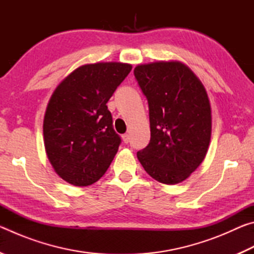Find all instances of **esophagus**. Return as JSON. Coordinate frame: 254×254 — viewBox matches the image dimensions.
I'll list each match as a JSON object with an SVG mask.
<instances>
[{
  "label": "esophagus",
  "mask_w": 254,
  "mask_h": 254,
  "mask_svg": "<svg viewBox=\"0 0 254 254\" xmlns=\"http://www.w3.org/2000/svg\"><path fill=\"white\" fill-rule=\"evenodd\" d=\"M122 139L124 143H128V141H130V134H128V133H126V134L122 135Z\"/></svg>",
  "instance_id": "34e87169"
}]
</instances>
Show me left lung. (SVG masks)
<instances>
[{
    "instance_id": "obj_1",
    "label": "left lung",
    "mask_w": 254,
    "mask_h": 254,
    "mask_svg": "<svg viewBox=\"0 0 254 254\" xmlns=\"http://www.w3.org/2000/svg\"><path fill=\"white\" fill-rule=\"evenodd\" d=\"M149 104L150 142L136 157L157 182L176 185L198 168L207 152L212 111L207 92L185 64L156 62L134 68Z\"/></svg>"
}]
</instances>
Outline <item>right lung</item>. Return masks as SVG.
Segmentation results:
<instances>
[{
    "mask_svg": "<svg viewBox=\"0 0 254 254\" xmlns=\"http://www.w3.org/2000/svg\"><path fill=\"white\" fill-rule=\"evenodd\" d=\"M131 69L123 63L87 64L54 91L44 119L45 149L65 182L88 186L106 173L121 143L106 103Z\"/></svg>",
    "mask_w": 254,
    "mask_h": 254,
    "instance_id": "1",
    "label": "right lung"
}]
</instances>
